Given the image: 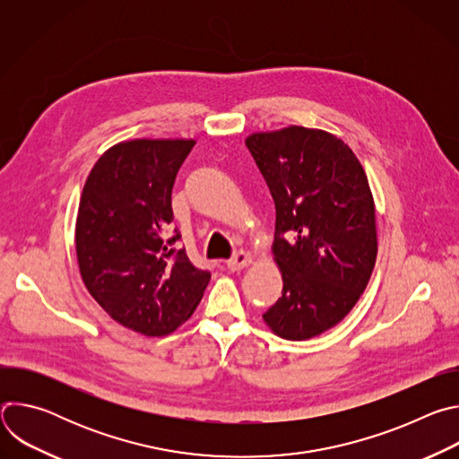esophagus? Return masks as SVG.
I'll return each instance as SVG.
<instances>
[{
    "label": "esophagus",
    "instance_id": "obj_1",
    "mask_svg": "<svg viewBox=\"0 0 459 459\" xmlns=\"http://www.w3.org/2000/svg\"><path fill=\"white\" fill-rule=\"evenodd\" d=\"M250 264H252V255H250L248 252L239 250V252H236V254L227 261V267H229V271L236 273V271H241V269L248 267Z\"/></svg>",
    "mask_w": 459,
    "mask_h": 459
}]
</instances>
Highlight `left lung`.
Returning a JSON list of instances; mask_svg holds the SVG:
<instances>
[{
    "label": "left lung",
    "instance_id": "1",
    "mask_svg": "<svg viewBox=\"0 0 459 459\" xmlns=\"http://www.w3.org/2000/svg\"><path fill=\"white\" fill-rule=\"evenodd\" d=\"M276 205L273 254L281 298L269 329L303 342L336 326L363 294L377 255L367 174L338 136L290 125L245 140Z\"/></svg>",
    "mask_w": 459,
    "mask_h": 459
}]
</instances>
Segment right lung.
Wrapping results in <instances>:
<instances>
[{
    "label": "right lung",
    "mask_w": 459,
    "mask_h": 459,
    "mask_svg": "<svg viewBox=\"0 0 459 459\" xmlns=\"http://www.w3.org/2000/svg\"><path fill=\"white\" fill-rule=\"evenodd\" d=\"M195 140H128L94 163L76 218L82 280L119 325L149 338L174 333L198 307L211 273L172 243L170 195Z\"/></svg>",
    "instance_id": "right-lung-1"
}]
</instances>
